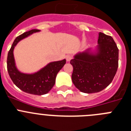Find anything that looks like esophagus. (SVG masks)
Masks as SVG:
<instances>
[{
    "label": "esophagus",
    "instance_id": "1",
    "mask_svg": "<svg viewBox=\"0 0 131 131\" xmlns=\"http://www.w3.org/2000/svg\"><path fill=\"white\" fill-rule=\"evenodd\" d=\"M66 60L68 61V62H69V61H70V60L72 59V56L67 55L66 57Z\"/></svg>",
    "mask_w": 131,
    "mask_h": 131
}]
</instances>
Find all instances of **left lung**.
<instances>
[{
	"mask_svg": "<svg viewBox=\"0 0 131 131\" xmlns=\"http://www.w3.org/2000/svg\"><path fill=\"white\" fill-rule=\"evenodd\" d=\"M98 52L79 53L70 61L73 66L72 81L80 91L95 93L112 83L118 68L119 49L113 38L98 33Z\"/></svg>",
	"mask_w": 131,
	"mask_h": 131,
	"instance_id": "8db88e82",
	"label": "left lung"
}]
</instances>
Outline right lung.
Returning <instances> with one entry per match:
<instances>
[{"label":"right lung","mask_w":131,"mask_h":131,"mask_svg":"<svg viewBox=\"0 0 131 131\" xmlns=\"http://www.w3.org/2000/svg\"><path fill=\"white\" fill-rule=\"evenodd\" d=\"M38 31L39 29L30 30L16 38L8 54L7 69L12 81L20 90L31 94L43 95L53 87L57 73L66 63V60L64 59L51 62L35 73L25 74L19 72L16 68L13 54L14 48L19 40Z\"/></svg>","instance_id":"1"}]
</instances>
